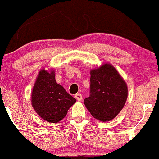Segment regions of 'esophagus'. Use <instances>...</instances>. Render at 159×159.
<instances>
[{
	"label": "esophagus",
	"mask_w": 159,
	"mask_h": 159,
	"mask_svg": "<svg viewBox=\"0 0 159 159\" xmlns=\"http://www.w3.org/2000/svg\"><path fill=\"white\" fill-rule=\"evenodd\" d=\"M75 97L78 101H81L82 99V95L80 94V93H77V94L75 95Z\"/></svg>",
	"instance_id": "obj_1"
}]
</instances>
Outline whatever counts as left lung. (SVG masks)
Wrapping results in <instances>:
<instances>
[{
    "label": "left lung",
    "mask_w": 159,
    "mask_h": 159,
    "mask_svg": "<svg viewBox=\"0 0 159 159\" xmlns=\"http://www.w3.org/2000/svg\"><path fill=\"white\" fill-rule=\"evenodd\" d=\"M127 93V84L116 69L105 64L90 71V95L84 103L94 118L108 121L122 109Z\"/></svg>",
    "instance_id": "obj_1"
}]
</instances>
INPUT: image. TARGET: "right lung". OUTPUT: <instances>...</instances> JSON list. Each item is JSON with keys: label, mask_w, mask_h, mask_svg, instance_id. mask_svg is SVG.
Segmentation results:
<instances>
[{"label": "right lung", "mask_w": 159, "mask_h": 159, "mask_svg": "<svg viewBox=\"0 0 159 159\" xmlns=\"http://www.w3.org/2000/svg\"><path fill=\"white\" fill-rule=\"evenodd\" d=\"M76 99L56 83L53 71L43 69L39 73L32 93V105L48 122L57 123L66 116Z\"/></svg>", "instance_id": "obj_1"}]
</instances>
